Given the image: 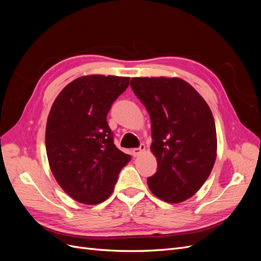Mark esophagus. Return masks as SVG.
Segmentation results:
<instances>
[{"label": "esophagus", "mask_w": 261, "mask_h": 261, "mask_svg": "<svg viewBox=\"0 0 261 261\" xmlns=\"http://www.w3.org/2000/svg\"><path fill=\"white\" fill-rule=\"evenodd\" d=\"M145 150H146V146L141 144V145L139 146V148L133 149V150H132V154H133L134 156H138V155H140L141 153H143V152L145 151Z\"/></svg>", "instance_id": "obj_1"}]
</instances>
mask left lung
<instances>
[{
	"label": "left lung",
	"mask_w": 261,
	"mask_h": 261,
	"mask_svg": "<svg viewBox=\"0 0 261 261\" xmlns=\"http://www.w3.org/2000/svg\"><path fill=\"white\" fill-rule=\"evenodd\" d=\"M130 87L151 121L155 174L151 193L178 203L191 198L209 177L217 158V130L207 102L178 77H134Z\"/></svg>",
	"instance_id": "8db88e82"
}]
</instances>
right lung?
<instances>
[{
	"label": "right lung",
	"instance_id": "1",
	"mask_svg": "<svg viewBox=\"0 0 261 261\" xmlns=\"http://www.w3.org/2000/svg\"><path fill=\"white\" fill-rule=\"evenodd\" d=\"M129 77L87 75L65 86L54 100L45 127L52 174L70 198L98 204L108 199L130 161L113 144L107 115Z\"/></svg>",
	"mask_w": 261,
	"mask_h": 261
}]
</instances>
